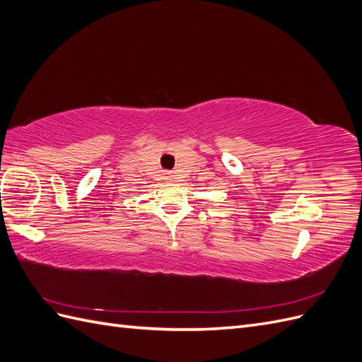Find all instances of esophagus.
Listing matches in <instances>:
<instances>
[{"label": "esophagus", "instance_id": "1", "mask_svg": "<svg viewBox=\"0 0 362 362\" xmlns=\"http://www.w3.org/2000/svg\"><path fill=\"white\" fill-rule=\"evenodd\" d=\"M172 177H173V175H172V173H170V172H169V173H168V180H170V178H172Z\"/></svg>", "mask_w": 362, "mask_h": 362}]
</instances>
